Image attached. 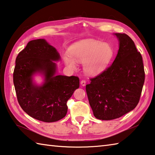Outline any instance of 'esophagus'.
Wrapping results in <instances>:
<instances>
[{
    "label": "esophagus",
    "mask_w": 155,
    "mask_h": 155,
    "mask_svg": "<svg viewBox=\"0 0 155 155\" xmlns=\"http://www.w3.org/2000/svg\"><path fill=\"white\" fill-rule=\"evenodd\" d=\"M85 84H86V81H85L82 80V81H81V85H82V86H85Z\"/></svg>",
    "instance_id": "esophagus-1"
}]
</instances>
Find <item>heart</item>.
Segmentation results:
<instances>
[{"instance_id": "1", "label": "heart", "mask_w": 155, "mask_h": 155, "mask_svg": "<svg viewBox=\"0 0 155 155\" xmlns=\"http://www.w3.org/2000/svg\"><path fill=\"white\" fill-rule=\"evenodd\" d=\"M70 54L64 57L65 64L71 69L77 67V61L83 64V70L90 76L98 74L106 69L114 55L110 44L95 40H85L70 47Z\"/></svg>"}]
</instances>
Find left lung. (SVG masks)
I'll use <instances>...</instances> for the list:
<instances>
[{"mask_svg": "<svg viewBox=\"0 0 155 155\" xmlns=\"http://www.w3.org/2000/svg\"><path fill=\"white\" fill-rule=\"evenodd\" d=\"M119 50L111 65L90 78L86 85L89 103L97 119L118 118L134 109L145 80L142 57L125 33H115Z\"/></svg>", "mask_w": 155, "mask_h": 155, "instance_id": "left-lung-1", "label": "left lung"}]
</instances>
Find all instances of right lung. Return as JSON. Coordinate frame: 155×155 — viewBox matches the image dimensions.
I'll return each mask as SVG.
<instances>
[{
    "label": "right lung",
    "instance_id": "obj_1",
    "mask_svg": "<svg viewBox=\"0 0 155 155\" xmlns=\"http://www.w3.org/2000/svg\"><path fill=\"white\" fill-rule=\"evenodd\" d=\"M61 59L57 49L44 39L31 40L15 59L14 84L18 103L36 120L53 122L68 111L67 102L79 87V78L57 74L54 61ZM40 74L43 83L38 85L34 76Z\"/></svg>",
    "mask_w": 155,
    "mask_h": 155
}]
</instances>
